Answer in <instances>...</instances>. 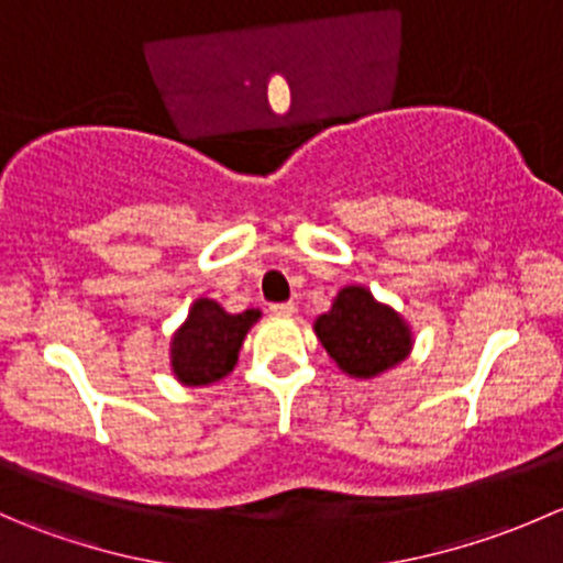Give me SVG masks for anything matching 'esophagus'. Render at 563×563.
<instances>
[{"label": "esophagus", "instance_id": "1", "mask_svg": "<svg viewBox=\"0 0 563 563\" xmlns=\"http://www.w3.org/2000/svg\"><path fill=\"white\" fill-rule=\"evenodd\" d=\"M272 316H280V318H291L294 313H297V305L294 302H277L272 305Z\"/></svg>", "mask_w": 563, "mask_h": 563}]
</instances>
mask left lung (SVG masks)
I'll list each match as a JSON object with an SVG mask.
<instances>
[{"label":"left lung","mask_w":563,"mask_h":563,"mask_svg":"<svg viewBox=\"0 0 563 563\" xmlns=\"http://www.w3.org/2000/svg\"><path fill=\"white\" fill-rule=\"evenodd\" d=\"M313 332L334 365L360 382L395 371L413 351L411 323L360 283L334 294L332 308L313 321Z\"/></svg>","instance_id":"1"}]
</instances>
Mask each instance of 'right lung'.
<instances>
[{"instance_id": "add662e5", "label": "right lung", "mask_w": 563, "mask_h": 563, "mask_svg": "<svg viewBox=\"0 0 563 563\" xmlns=\"http://www.w3.org/2000/svg\"><path fill=\"white\" fill-rule=\"evenodd\" d=\"M258 318V308L229 313L214 299L198 297L168 343L172 376L181 387H212L223 382L234 371L242 343Z\"/></svg>"}]
</instances>
